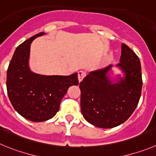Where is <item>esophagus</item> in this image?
I'll use <instances>...</instances> for the list:
<instances>
[{"instance_id": "1", "label": "esophagus", "mask_w": 156, "mask_h": 156, "mask_svg": "<svg viewBox=\"0 0 156 156\" xmlns=\"http://www.w3.org/2000/svg\"><path fill=\"white\" fill-rule=\"evenodd\" d=\"M85 75H86V73H85V71H78V81H79V82H81V81L83 80V78H84L85 77Z\"/></svg>"}]
</instances>
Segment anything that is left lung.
I'll list each match as a JSON object with an SVG mask.
<instances>
[{"instance_id":"1","label":"left lung","mask_w":156,"mask_h":156,"mask_svg":"<svg viewBox=\"0 0 156 156\" xmlns=\"http://www.w3.org/2000/svg\"><path fill=\"white\" fill-rule=\"evenodd\" d=\"M113 65L91 71L79 85L81 110L90 124L111 129L126 122L136 108L142 87L139 57L126 44H122L119 68L124 75L112 80Z\"/></svg>"}]
</instances>
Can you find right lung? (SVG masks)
<instances>
[{"instance_id":"right-lung-1","label":"right lung","mask_w":156,"mask_h":156,"mask_svg":"<svg viewBox=\"0 0 156 156\" xmlns=\"http://www.w3.org/2000/svg\"><path fill=\"white\" fill-rule=\"evenodd\" d=\"M44 34L41 32L19 45L7 71V91L13 107L24 119L35 122L53 118L68 88L78 85V73L43 75L30 69V44Z\"/></svg>"}]
</instances>
